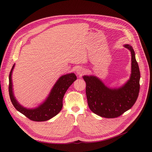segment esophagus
<instances>
[{"label": "esophagus", "instance_id": "1", "mask_svg": "<svg viewBox=\"0 0 152 152\" xmlns=\"http://www.w3.org/2000/svg\"><path fill=\"white\" fill-rule=\"evenodd\" d=\"M76 73H77V75H78L79 76H81L85 73V70H84V69H83L82 68H79L76 70Z\"/></svg>", "mask_w": 152, "mask_h": 152}]
</instances>
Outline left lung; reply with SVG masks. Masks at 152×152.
Returning <instances> with one entry per match:
<instances>
[{
    "label": "left lung",
    "instance_id": "obj_1",
    "mask_svg": "<svg viewBox=\"0 0 152 152\" xmlns=\"http://www.w3.org/2000/svg\"><path fill=\"white\" fill-rule=\"evenodd\" d=\"M131 53L130 79L122 87L111 89L97 77L84 76L86 83V93L90 110L100 116L114 118L129 110L136 102L140 89V70L132 47L124 45Z\"/></svg>",
    "mask_w": 152,
    "mask_h": 152
}]
</instances>
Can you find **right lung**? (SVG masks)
I'll list each match as a JSON object with an SVG mask.
<instances>
[{"instance_id":"add662e5","label":"right lung","mask_w":152,"mask_h":152,"mask_svg":"<svg viewBox=\"0 0 152 152\" xmlns=\"http://www.w3.org/2000/svg\"><path fill=\"white\" fill-rule=\"evenodd\" d=\"M15 64L9 75V95L14 107L19 112L34 121H45L57 115L63 107V98L69 87L76 80L75 73H69L61 76L56 82L49 96L45 100L35 108H26L21 106L16 100L13 91L12 74Z\"/></svg>"}]
</instances>
